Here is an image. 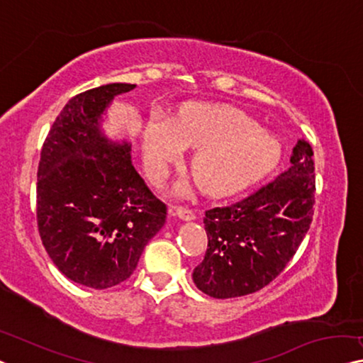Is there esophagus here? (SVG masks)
<instances>
[{
	"label": "esophagus",
	"instance_id": "34e87169",
	"mask_svg": "<svg viewBox=\"0 0 363 363\" xmlns=\"http://www.w3.org/2000/svg\"><path fill=\"white\" fill-rule=\"evenodd\" d=\"M174 213L184 221H191V220L196 218V213H194V210L187 208V207H174Z\"/></svg>",
	"mask_w": 363,
	"mask_h": 363
}]
</instances>
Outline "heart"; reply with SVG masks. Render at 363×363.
<instances>
[{
	"label": "heart",
	"instance_id": "b5f03b06",
	"mask_svg": "<svg viewBox=\"0 0 363 363\" xmlns=\"http://www.w3.org/2000/svg\"><path fill=\"white\" fill-rule=\"evenodd\" d=\"M145 161L155 176L199 148L192 174L213 196L240 191L267 174L280 158L277 140L262 132L245 112L226 106H192L177 122L155 117L143 137Z\"/></svg>",
	"mask_w": 363,
	"mask_h": 363
}]
</instances>
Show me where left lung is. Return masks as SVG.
Masks as SVG:
<instances>
[{
    "label": "left lung",
    "instance_id": "8db88e82",
    "mask_svg": "<svg viewBox=\"0 0 363 363\" xmlns=\"http://www.w3.org/2000/svg\"><path fill=\"white\" fill-rule=\"evenodd\" d=\"M290 167L240 202L205 212L208 246L194 269L199 290L235 298L264 289L295 256L313 220L315 161L298 140Z\"/></svg>",
    "mask_w": 363,
    "mask_h": 363
}]
</instances>
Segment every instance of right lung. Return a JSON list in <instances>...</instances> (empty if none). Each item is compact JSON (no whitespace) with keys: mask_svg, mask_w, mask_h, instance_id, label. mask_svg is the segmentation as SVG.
Segmentation results:
<instances>
[{"mask_svg":"<svg viewBox=\"0 0 363 363\" xmlns=\"http://www.w3.org/2000/svg\"><path fill=\"white\" fill-rule=\"evenodd\" d=\"M135 84L112 83L72 97L43 142L37 171V226L58 270L109 289L127 280L166 221V203L130 160L128 143L102 137L101 113Z\"/></svg>","mask_w":363,"mask_h":363,"instance_id":"obj_1","label":"right lung"}]
</instances>
